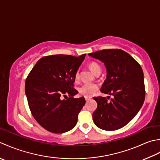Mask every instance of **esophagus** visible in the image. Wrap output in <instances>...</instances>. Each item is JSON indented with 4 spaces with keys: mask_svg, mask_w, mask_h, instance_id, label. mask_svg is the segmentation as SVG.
Here are the masks:
<instances>
[{
    "mask_svg": "<svg viewBox=\"0 0 160 160\" xmlns=\"http://www.w3.org/2000/svg\"><path fill=\"white\" fill-rule=\"evenodd\" d=\"M85 99H86V102H88L89 100L91 99V97H85Z\"/></svg>",
    "mask_w": 160,
    "mask_h": 160,
    "instance_id": "obj_1",
    "label": "esophagus"
}]
</instances>
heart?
I'll use <instances>...</instances> for the list:
<instances>
[{"instance_id":"b5f03b06","label":"heart","mask_w":160,"mask_h":160,"mask_svg":"<svg viewBox=\"0 0 160 160\" xmlns=\"http://www.w3.org/2000/svg\"><path fill=\"white\" fill-rule=\"evenodd\" d=\"M89 67L91 71L95 74L97 72L101 71V67L99 65L96 63V62H91L89 64ZM74 79L75 81H78L79 79V72L77 70L74 74ZM99 90V85L97 83H85L79 87V92L83 96L90 97L92 96L94 94H95L97 90Z\"/></svg>"}]
</instances>
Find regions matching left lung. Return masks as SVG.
<instances>
[{"instance_id": "left-lung-1", "label": "left lung", "mask_w": 160, "mask_h": 160, "mask_svg": "<svg viewBox=\"0 0 160 160\" xmlns=\"http://www.w3.org/2000/svg\"><path fill=\"white\" fill-rule=\"evenodd\" d=\"M88 55L105 65L107 76L101 92L114 97L110 102L106 97H94L97 108L92 114L93 122L101 129L118 130L134 118L144 103L142 68L128 53L119 49L97 51Z\"/></svg>"}]
</instances>
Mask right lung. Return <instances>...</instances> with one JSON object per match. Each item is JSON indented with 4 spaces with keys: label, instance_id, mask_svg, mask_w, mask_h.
<instances>
[{
    "label": "right lung",
    "instance_id": "obj_1",
    "mask_svg": "<svg viewBox=\"0 0 160 160\" xmlns=\"http://www.w3.org/2000/svg\"><path fill=\"white\" fill-rule=\"evenodd\" d=\"M80 57L57 54L40 58L28 74L25 90L32 116L45 130L54 133L69 131L76 126L86 103L74 98V74L83 61ZM69 97L68 98L67 96ZM65 97L64 100H62Z\"/></svg>",
    "mask_w": 160,
    "mask_h": 160
}]
</instances>
